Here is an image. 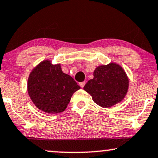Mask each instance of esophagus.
I'll use <instances>...</instances> for the list:
<instances>
[{
  "instance_id": "34e87169",
  "label": "esophagus",
  "mask_w": 158,
  "mask_h": 158,
  "mask_svg": "<svg viewBox=\"0 0 158 158\" xmlns=\"http://www.w3.org/2000/svg\"><path fill=\"white\" fill-rule=\"evenodd\" d=\"M85 84V81H83V82H81V83H79L80 86H81V88H83V86H84Z\"/></svg>"
}]
</instances>
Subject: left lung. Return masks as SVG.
Segmentation results:
<instances>
[{
	"instance_id": "8db88e82",
	"label": "left lung",
	"mask_w": 158,
	"mask_h": 158,
	"mask_svg": "<svg viewBox=\"0 0 158 158\" xmlns=\"http://www.w3.org/2000/svg\"><path fill=\"white\" fill-rule=\"evenodd\" d=\"M129 89V78L119 64L110 62L100 65L94 71V78L89 80L83 89L96 104L110 108L124 100Z\"/></svg>"
}]
</instances>
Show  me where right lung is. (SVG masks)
<instances>
[{
  "mask_svg": "<svg viewBox=\"0 0 158 158\" xmlns=\"http://www.w3.org/2000/svg\"><path fill=\"white\" fill-rule=\"evenodd\" d=\"M81 87L71 76L62 72L61 64L44 60L30 73L27 90L38 109L47 114H59L68 106L71 97Z\"/></svg>",
  "mask_w": 158,
  "mask_h": 158,
  "instance_id": "add662e5",
  "label": "right lung"
}]
</instances>
